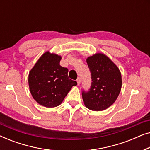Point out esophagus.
Instances as JSON below:
<instances>
[{"mask_svg": "<svg viewBox=\"0 0 150 150\" xmlns=\"http://www.w3.org/2000/svg\"><path fill=\"white\" fill-rule=\"evenodd\" d=\"M76 82H77L78 85H79L80 84H81V79H80V78H78L77 80H76Z\"/></svg>", "mask_w": 150, "mask_h": 150, "instance_id": "34e87169", "label": "esophagus"}]
</instances>
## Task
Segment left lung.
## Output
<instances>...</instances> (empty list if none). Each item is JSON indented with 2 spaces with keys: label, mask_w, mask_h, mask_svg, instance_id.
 I'll list each match as a JSON object with an SVG mask.
<instances>
[{
  "label": "left lung",
  "mask_w": 150,
  "mask_h": 150,
  "mask_svg": "<svg viewBox=\"0 0 150 150\" xmlns=\"http://www.w3.org/2000/svg\"><path fill=\"white\" fill-rule=\"evenodd\" d=\"M92 83L89 91H83L86 107L94 111L104 110L115 102L122 85L118 67L103 53H96L87 59Z\"/></svg>",
  "instance_id": "1"
}]
</instances>
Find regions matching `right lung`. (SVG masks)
Segmentation results:
<instances>
[{
	"mask_svg": "<svg viewBox=\"0 0 150 150\" xmlns=\"http://www.w3.org/2000/svg\"><path fill=\"white\" fill-rule=\"evenodd\" d=\"M61 56L46 51L28 74V86L33 99L47 108L60 105L77 83L68 77V69L61 67Z\"/></svg>",
	"mask_w": 150,
	"mask_h": 150,
	"instance_id": "obj_1",
	"label": "right lung"
}]
</instances>
